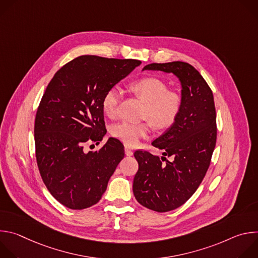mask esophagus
Masks as SVG:
<instances>
[{"instance_id":"obj_1","label":"esophagus","mask_w":258,"mask_h":258,"mask_svg":"<svg viewBox=\"0 0 258 258\" xmlns=\"http://www.w3.org/2000/svg\"><path fill=\"white\" fill-rule=\"evenodd\" d=\"M124 152H125V155H126V156H132V155L134 154L133 150H132L131 148H128V147H125V148H124Z\"/></svg>"}]
</instances>
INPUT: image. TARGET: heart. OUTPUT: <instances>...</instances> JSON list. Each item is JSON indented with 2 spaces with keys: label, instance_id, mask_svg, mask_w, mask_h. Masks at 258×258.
Listing matches in <instances>:
<instances>
[{
  "label": "heart",
  "instance_id": "heart-1",
  "mask_svg": "<svg viewBox=\"0 0 258 258\" xmlns=\"http://www.w3.org/2000/svg\"><path fill=\"white\" fill-rule=\"evenodd\" d=\"M132 92L144 102L142 117L146 120L140 123L120 121L110 128L111 136L128 147H136L143 139L149 136L152 124L158 130L171 127L177 120L181 108L182 97L173 90H167V85L160 79L147 77L134 82L131 85ZM121 97V91L112 87L105 93L102 99L103 112L113 117L116 114L117 105Z\"/></svg>",
  "mask_w": 258,
  "mask_h": 258
}]
</instances>
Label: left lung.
Returning <instances> with one entry per match:
<instances>
[{
    "instance_id": "obj_1",
    "label": "left lung",
    "mask_w": 258,
    "mask_h": 258,
    "mask_svg": "<svg viewBox=\"0 0 258 258\" xmlns=\"http://www.w3.org/2000/svg\"><path fill=\"white\" fill-rule=\"evenodd\" d=\"M143 70L173 73L181 85L182 108L177 120L152 142L164 151L163 156L140 150L134 154L139 163L133 183L137 201L166 212L189 200L206 174L216 143L215 106L211 89L189 63H151ZM164 156L173 160L168 162Z\"/></svg>"
}]
</instances>
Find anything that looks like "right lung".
I'll use <instances>...</instances> for the list:
<instances>
[{"mask_svg": "<svg viewBox=\"0 0 258 258\" xmlns=\"http://www.w3.org/2000/svg\"><path fill=\"white\" fill-rule=\"evenodd\" d=\"M142 62L84 55L61 67L49 83L34 120L35 157L52 196L70 209L99 202L108 180L124 157L113 138L99 151H84L86 143L106 135L102 99Z\"/></svg>", "mask_w": 258, "mask_h": 258, "instance_id": "add662e5", "label": "right lung"}]
</instances>
